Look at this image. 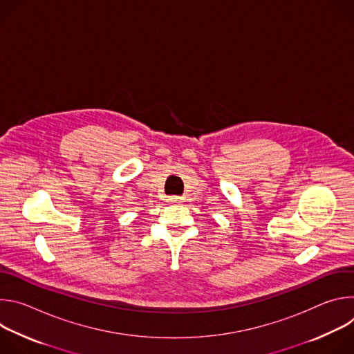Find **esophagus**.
I'll return each instance as SVG.
<instances>
[{
  "instance_id": "esophagus-1",
  "label": "esophagus",
  "mask_w": 354,
  "mask_h": 354,
  "mask_svg": "<svg viewBox=\"0 0 354 354\" xmlns=\"http://www.w3.org/2000/svg\"><path fill=\"white\" fill-rule=\"evenodd\" d=\"M168 201H169V203H179L180 198H179V197H175V196H172V197H169V198H168Z\"/></svg>"
}]
</instances>
